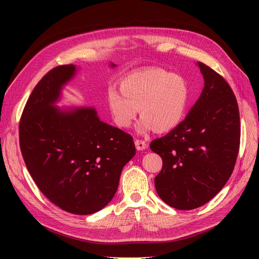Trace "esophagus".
Returning <instances> with one entry per match:
<instances>
[{"label":"esophagus","instance_id":"1","mask_svg":"<svg viewBox=\"0 0 259 259\" xmlns=\"http://www.w3.org/2000/svg\"><path fill=\"white\" fill-rule=\"evenodd\" d=\"M135 146H136V149L138 151L145 150V149L147 148L146 142H144V140H142V139H136L135 140Z\"/></svg>","mask_w":259,"mask_h":259}]
</instances>
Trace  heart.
Returning a JSON list of instances; mask_svg holds the SVG:
<instances>
[{"instance_id": "heart-1", "label": "heart", "mask_w": 259, "mask_h": 259, "mask_svg": "<svg viewBox=\"0 0 259 259\" xmlns=\"http://www.w3.org/2000/svg\"><path fill=\"white\" fill-rule=\"evenodd\" d=\"M119 93H108V107L114 123L127 128L140 110L138 132L168 133L182 123L190 100V91L182 75L161 68L132 72L119 83Z\"/></svg>"}]
</instances>
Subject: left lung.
<instances>
[{"instance_id": "1", "label": "left lung", "mask_w": 259, "mask_h": 259, "mask_svg": "<svg viewBox=\"0 0 259 259\" xmlns=\"http://www.w3.org/2000/svg\"><path fill=\"white\" fill-rule=\"evenodd\" d=\"M197 66L204 88L186 119L150 149L163 161L155 190L167 205L193 209L221 191L231 176L240 147V113L236 96L222 75Z\"/></svg>"}]
</instances>
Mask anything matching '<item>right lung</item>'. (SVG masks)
<instances>
[{
  "label": "right lung",
  "mask_w": 259,
  "mask_h": 259,
  "mask_svg": "<svg viewBox=\"0 0 259 259\" xmlns=\"http://www.w3.org/2000/svg\"><path fill=\"white\" fill-rule=\"evenodd\" d=\"M76 71L59 66L37 83L21 115L19 144L45 197L68 213L90 215L112 200L136 149L133 137L100 121L95 108L56 106Z\"/></svg>",
  "instance_id": "1"
}]
</instances>
